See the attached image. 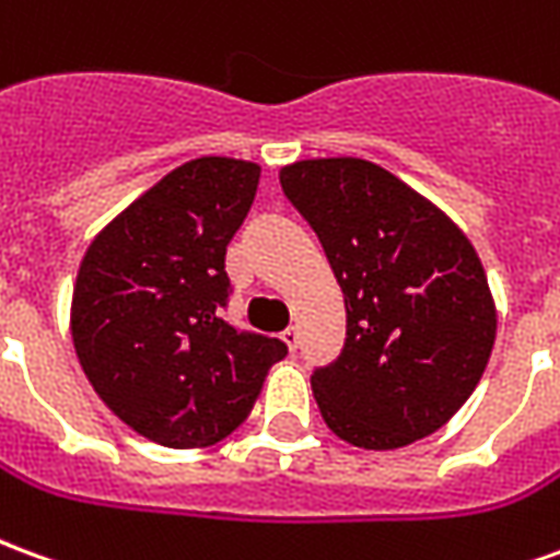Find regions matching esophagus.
<instances>
[{
    "mask_svg": "<svg viewBox=\"0 0 560 560\" xmlns=\"http://www.w3.org/2000/svg\"><path fill=\"white\" fill-rule=\"evenodd\" d=\"M281 339H284V345H288L291 351H296V345H300V329L288 327L284 332H281Z\"/></svg>",
    "mask_w": 560,
    "mask_h": 560,
    "instance_id": "esophagus-1",
    "label": "esophagus"
}]
</instances>
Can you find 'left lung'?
<instances>
[{
    "mask_svg": "<svg viewBox=\"0 0 560 560\" xmlns=\"http://www.w3.org/2000/svg\"><path fill=\"white\" fill-rule=\"evenodd\" d=\"M279 179L345 293V348L312 375L324 422L363 450L438 432L480 384L498 329L468 236L372 161H296Z\"/></svg>",
    "mask_w": 560,
    "mask_h": 560,
    "instance_id": "left-lung-1",
    "label": "left lung"
}]
</instances>
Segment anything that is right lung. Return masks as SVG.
Segmentation results:
<instances>
[{
	"mask_svg": "<svg viewBox=\"0 0 560 560\" xmlns=\"http://www.w3.org/2000/svg\"><path fill=\"white\" fill-rule=\"evenodd\" d=\"M260 167L195 159L104 228L80 264L71 339L92 389L135 432L173 450L219 444L252 413L288 345L224 320V255Z\"/></svg>",
	"mask_w": 560,
	"mask_h": 560,
	"instance_id": "add662e5",
	"label": "right lung"
}]
</instances>
